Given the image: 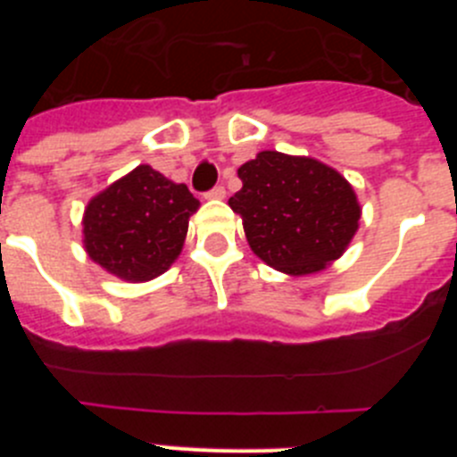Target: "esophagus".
<instances>
[{
  "mask_svg": "<svg viewBox=\"0 0 457 457\" xmlns=\"http://www.w3.org/2000/svg\"><path fill=\"white\" fill-rule=\"evenodd\" d=\"M224 196H226V189L221 187V185H215V187L205 192V199H224Z\"/></svg>",
  "mask_w": 457,
  "mask_h": 457,
  "instance_id": "1",
  "label": "esophagus"
}]
</instances>
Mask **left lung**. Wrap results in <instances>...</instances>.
I'll use <instances>...</instances> for the list:
<instances>
[{
  "label": "left lung",
  "instance_id": "1",
  "mask_svg": "<svg viewBox=\"0 0 457 457\" xmlns=\"http://www.w3.org/2000/svg\"><path fill=\"white\" fill-rule=\"evenodd\" d=\"M242 189L228 199L249 247L274 270L311 274L345 252L357 233V196L341 173L311 157L258 153L237 169Z\"/></svg>",
  "mask_w": 457,
  "mask_h": 457
}]
</instances>
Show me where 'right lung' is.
<instances>
[{"mask_svg":"<svg viewBox=\"0 0 457 457\" xmlns=\"http://www.w3.org/2000/svg\"><path fill=\"white\" fill-rule=\"evenodd\" d=\"M196 208L199 199L187 185L141 164L91 199L84 212V247L107 272L148 281L179 258Z\"/></svg>","mask_w":457,"mask_h":457,"instance_id":"1","label":"right lung"}]
</instances>
